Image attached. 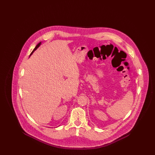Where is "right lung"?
Instances as JSON below:
<instances>
[{"mask_svg":"<svg viewBox=\"0 0 155 155\" xmlns=\"http://www.w3.org/2000/svg\"><path fill=\"white\" fill-rule=\"evenodd\" d=\"M41 42H40V43H38L37 44V46H36V47H35V48L34 49V50H33V51H32V53H31L30 56H31V55H32V53H34V51H35V50H37V48H38V47H40V45H41Z\"/></svg>","mask_w":155,"mask_h":155,"instance_id":"add662e5","label":"right lung"}]
</instances>
